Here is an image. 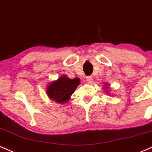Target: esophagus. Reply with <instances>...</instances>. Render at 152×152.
Masks as SVG:
<instances>
[{"label":"esophagus","instance_id":"obj_1","mask_svg":"<svg viewBox=\"0 0 152 152\" xmlns=\"http://www.w3.org/2000/svg\"><path fill=\"white\" fill-rule=\"evenodd\" d=\"M92 80H93V79H92V77L91 76H89V77H87V82L89 84L92 83Z\"/></svg>","mask_w":152,"mask_h":152}]
</instances>
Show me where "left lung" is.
<instances>
[{
    "label": "left lung",
    "instance_id": "8db88e82",
    "mask_svg": "<svg viewBox=\"0 0 152 152\" xmlns=\"http://www.w3.org/2000/svg\"><path fill=\"white\" fill-rule=\"evenodd\" d=\"M110 85H109V84H105V85H104V90H105V92H106V93L107 94H110V93H109V91H110V90H108L109 89H110Z\"/></svg>",
    "mask_w": 152,
    "mask_h": 152
}]
</instances>
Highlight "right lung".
<instances>
[{"label": "right lung", "mask_w": 152, "mask_h": 152, "mask_svg": "<svg viewBox=\"0 0 152 152\" xmlns=\"http://www.w3.org/2000/svg\"><path fill=\"white\" fill-rule=\"evenodd\" d=\"M80 84V80L78 77L70 79L67 75H62L48 84L46 88L47 95L55 102L65 104L70 99L71 95Z\"/></svg>", "instance_id": "obj_1"}]
</instances>
